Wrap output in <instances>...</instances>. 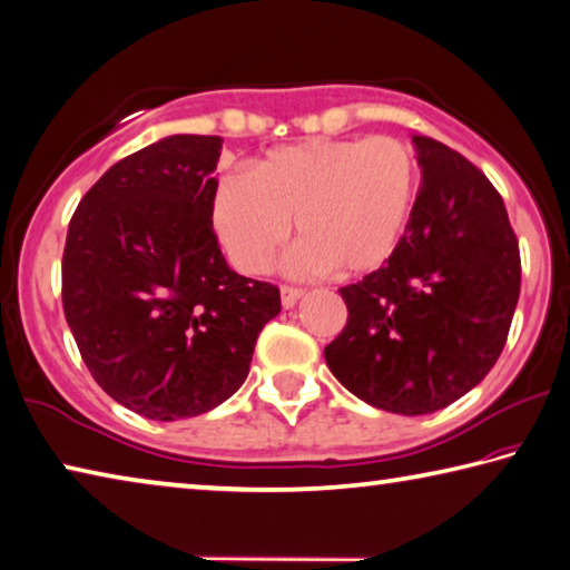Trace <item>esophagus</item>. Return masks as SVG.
I'll use <instances>...</instances> for the list:
<instances>
[{
  "mask_svg": "<svg viewBox=\"0 0 570 570\" xmlns=\"http://www.w3.org/2000/svg\"><path fill=\"white\" fill-rule=\"evenodd\" d=\"M304 296V288H296V286H282V304L286 308H292L298 298Z\"/></svg>",
  "mask_w": 570,
  "mask_h": 570,
  "instance_id": "obj_1",
  "label": "esophagus"
}]
</instances>
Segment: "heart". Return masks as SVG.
Listing matches in <instances>:
<instances>
[{
	"label": "heart",
	"mask_w": 570,
	"mask_h": 570,
	"mask_svg": "<svg viewBox=\"0 0 570 570\" xmlns=\"http://www.w3.org/2000/svg\"><path fill=\"white\" fill-rule=\"evenodd\" d=\"M417 193V163L397 138L306 140L284 146L250 173L220 178L214 226L240 272L264 274L292 236L298 272L364 276L402 246Z\"/></svg>",
	"instance_id": "heart-1"
}]
</instances>
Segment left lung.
<instances>
[{"mask_svg": "<svg viewBox=\"0 0 570 570\" xmlns=\"http://www.w3.org/2000/svg\"><path fill=\"white\" fill-rule=\"evenodd\" d=\"M412 146L422 180L407 234L380 272L340 288L350 320L324 350L346 390L407 417L482 382L520 294L518 238L493 183L428 135Z\"/></svg>", "mask_w": 570, "mask_h": 570, "instance_id": "obj_1", "label": "left lung"}]
</instances>
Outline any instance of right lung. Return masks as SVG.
Segmentation results:
<instances>
[{
    "instance_id": "1",
    "label": "right lung",
    "mask_w": 570,
    "mask_h": 570,
    "mask_svg": "<svg viewBox=\"0 0 570 570\" xmlns=\"http://www.w3.org/2000/svg\"><path fill=\"white\" fill-rule=\"evenodd\" d=\"M218 135H168L85 193L62 256L65 320L95 382L148 420L196 417L248 377L278 288L214 234Z\"/></svg>"
}]
</instances>
